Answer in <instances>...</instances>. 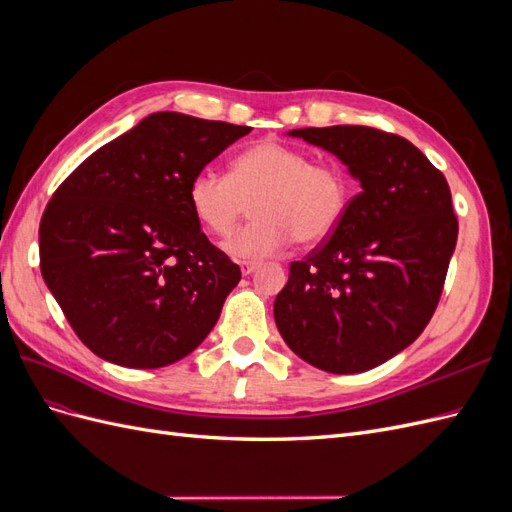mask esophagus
I'll list each match as a JSON object with an SVG mask.
<instances>
[{
	"mask_svg": "<svg viewBox=\"0 0 512 512\" xmlns=\"http://www.w3.org/2000/svg\"><path fill=\"white\" fill-rule=\"evenodd\" d=\"M258 267H260V262H256V260H243L241 262V273L243 275H252Z\"/></svg>",
	"mask_w": 512,
	"mask_h": 512,
	"instance_id": "1",
	"label": "esophagus"
}]
</instances>
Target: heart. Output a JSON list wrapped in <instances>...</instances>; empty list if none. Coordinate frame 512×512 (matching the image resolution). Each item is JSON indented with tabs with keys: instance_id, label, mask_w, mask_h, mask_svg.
<instances>
[{
	"instance_id": "b5f03b06",
	"label": "heart",
	"mask_w": 512,
	"mask_h": 512,
	"mask_svg": "<svg viewBox=\"0 0 512 512\" xmlns=\"http://www.w3.org/2000/svg\"><path fill=\"white\" fill-rule=\"evenodd\" d=\"M188 200L196 220L218 237L230 235L250 213L258 218L226 241L241 258L269 256L294 239L316 245L342 224L350 181L342 166L314 162L312 153L260 141L232 160L228 175L203 168L192 177Z\"/></svg>"
}]
</instances>
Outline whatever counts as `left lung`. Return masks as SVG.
Segmentation results:
<instances>
[{
	"label": "left lung",
	"instance_id": "8db88e82",
	"mask_svg": "<svg viewBox=\"0 0 512 512\" xmlns=\"http://www.w3.org/2000/svg\"><path fill=\"white\" fill-rule=\"evenodd\" d=\"M361 181L333 235L290 262L273 314L288 348L359 374L408 348L436 312L457 243L451 188L404 136L369 126L292 130Z\"/></svg>",
	"mask_w": 512,
	"mask_h": 512
}]
</instances>
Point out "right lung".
Wrapping results in <instances>:
<instances>
[{
  "instance_id": "add662e5",
  "label": "right lung",
  "mask_w": 512,
  "mask_h": 512,
  "mask_svg": "<svg viewBox=\"0 0 512 512\" xmlns=\"http://www.w3.org/2000/svg\"><path fill=\"white\" fill-rule=\"evenodd\" d=\"M252 128L153 113L72 170L40 220V271L100 359L156 369L188 356L241 269L192 213V177Z\"/></svg>"
}]
</instances>
